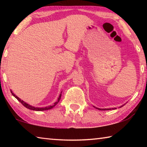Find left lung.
Segmentation results:
<instances>
[{
    "instance_id": "left-lung-1",
    "label": "left lung",
    "mask_w": 147,
    "mask_h": 147,
    "mask_svg": "<svg viewBox=\"0 0 147 147\" xmlns=\"http://www.w3.org/2000/svg\"><path fill=\"white\" fill-rule=\"evenodd\" d=\"M96 108L99 109V110H109V109H100V108ZM113 109H116V108H113Z\"/></svg>"
}]
</instances>
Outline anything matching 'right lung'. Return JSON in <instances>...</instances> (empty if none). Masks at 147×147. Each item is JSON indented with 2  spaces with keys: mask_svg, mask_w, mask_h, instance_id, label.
<instances>
[{
  "mask_svg": "<svg viewBox=\"0 0 147 147\" xmlns=\"http://www.w3.org/2000/svg\"><path fill=\"white\" fill-rule=\"evenodd\" d=\"M11 94H12V95H13V96H15V97H16V98L17 99V100H18L20 102H21L22 104H23V105L24 107H26V108H27L28 109H32V110H35V111H44V110H47V109H52V108H53V107L55 106L56 105V104L58 103V102L59 101V100H60L61 96V94H59V98H58V101L56 102L54 104V105L50 106H48V107H45V108H35V107H33V106H30V105H29L28 104H26V102H24L23 100H21V99H20V98L18 97V96H17L16 95V94L12 93L11 91Z\"/></svg>",
  "mask_w": 147,
  "mask_h": 147,
  "instance_id": "add662e5",
  "label": "right lung"
}]
</instances>
